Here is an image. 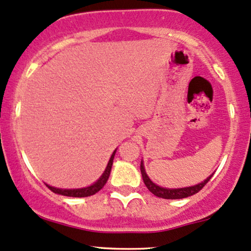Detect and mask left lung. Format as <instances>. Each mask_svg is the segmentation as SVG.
I'll use <instances>...</instances> for the list:
<instances>
[{"label": "left lung", "instance_id": "1", "mask_svg": "<svg viewBox=\"0 0 251 251\" xmlns=\"http://www.w3.org/2000/svg\"><path fill=\"white\" fill-rule=\"evenodd\" d=\"M140 172L141 175H143V180L146 185L147 188L151 193H153L155 196L158 198H162V199H170V200H176V199H183V198H188V196H192L196 194L203 188L204 185L210 180V177L213 176L209 175L206 180H203L202 182L198 183V185L194 186H189V187H183V188H165V187H160L158 185H155L152 180L150 179L149 175L146 174V171H145L144 167V162L141 161L140 164Z\"/></svg>", "mask_w": 251, "mask_h": 251}]
</instances>
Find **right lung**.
<instances>
[{
    "mask_svg": "<svg viewBox=\"0 0 251 251\" xmlns=\"http://www.w3.org/2000/svg\"><path fill=\"white\" fill-rule=\"evenodd\" d=\"M117 150L113 151L112 155H111L110 160H108L106 168H105L104 173L101 174V176L99 177L98 180L96 181L95 183L89 187H84V188H77V189H63V188H56V187L49 186L47 185L48 188L50 189L51 192L56 193V194H60V195H64V196H71V198H86V196H91L96 193H98L102 187L105 186L106 181L108 180V176H110L111 173V168H112L113 165V159L114 155H116Z\"/></svg>",
    "mask_w": 251,
    "mask_h": 251,
    "instance_id": "right-lung-1",
    "label": "right lung"
}]
</instances>
